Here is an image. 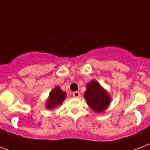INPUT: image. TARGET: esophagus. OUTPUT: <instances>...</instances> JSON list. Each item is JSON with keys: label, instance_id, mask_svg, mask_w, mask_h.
Listing matches in <instances>:
<instances>
[{"label": "esophagus", "instance_id": "esophagus-1", "mask_svg": "<svg viewBox=\"0 0 150 150\" xmlns=\"http://www.w3.org/2000/svg\"><path fill=\"white\" fill-rule=\"evenodd\" d=\"M73 96H74V97H75V98H79V97L80 96V93H79V92H74V93H73Z\"/></svg>", "mask_w": 150, "mask_h": 150}]
</instances>
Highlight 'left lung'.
<instances>
[{"label": "left lung", "mask_w": 150, "mask_h": 150, "mask_svg": "<svg viewBox=\"0 0 150 150\" xmlns=\"http://www.w3.org/2000/svg\"><path fill=\"white\" fill-rule=\"evenodd\" d=\"M84 97L89 107L95 112H103L110 103L109 93L95 80L86 85Z\"/></svg>", "instance_id": "left-lung-1"}]
</instances>
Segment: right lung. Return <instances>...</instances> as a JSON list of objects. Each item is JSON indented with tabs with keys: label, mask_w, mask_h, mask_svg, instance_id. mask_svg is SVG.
I'll use <instances>...</instances> for the list:
<instances>
[{
	"label": "right lung",
	"mask_w": 150,
	"mask_h": 150,
	"mask_svg": "<svg viewBox=\"0 0 150 150\" xmlns=\"http://www.w3.org/2000/svg\"><path fill=\"white\" fill-rule=\"evenodd\" d=\"M65 92L62 91L60 87L56 86L49 94V97H48V100L46 103V107L48 109H54L55 107L63 103L65 99Z\"/></svg>",
	"instance_id": "1"
}]
</instances>
